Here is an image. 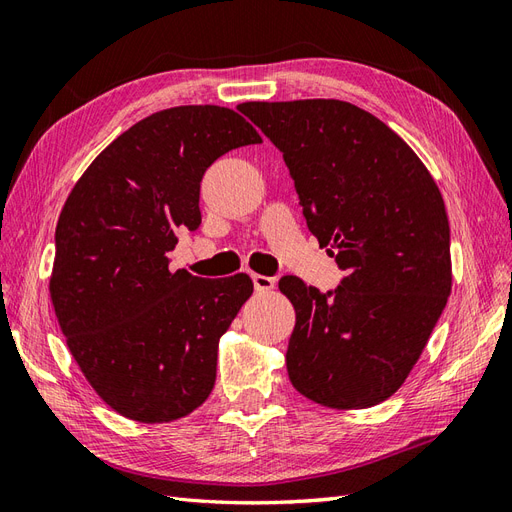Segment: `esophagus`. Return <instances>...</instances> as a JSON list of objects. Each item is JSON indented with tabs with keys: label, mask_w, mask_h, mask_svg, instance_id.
Instances as JSON below:
<instances>
[{
	"label": "esophagus",
	"mask_w": 512,
	"mask_h": 512,
	"mask_svg": "<svg viewBox=\"0 0 512 512\" xmlns=\"http://www.w3.org/2000/svg\"><path fill=\"white\" fill-rule=\"evenodd\" d=\"M252 282H254L256 292H271V290L275 288V280H273V277L260 275V273H254V275H252Z\"/></svg>",
	"instance_id": "obj_1"
}]
</instances>
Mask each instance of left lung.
<instances>
[{"instance_id": "left-lung-1", "label": "left lung", "mask_w": 512, "mask_h": 512, "mask_svg": "<svg viewBox=\"0 0 512 512\" xmlns=\"http://www.w3.org/2000/svg\"><path fill=\"white\" fill-rule=\"evenodd\" d=\"M237 108L284 153L309 230L346 271L333 294L280 280L297 314L290 382L333 410L376 406L406 382L451 294L438 185L404 138L350 102Z\"/></svg>"}]
</instances>
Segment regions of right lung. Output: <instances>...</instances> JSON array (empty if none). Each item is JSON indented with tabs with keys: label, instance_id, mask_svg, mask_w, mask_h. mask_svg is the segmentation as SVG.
Returning <instances> with one entry per match:
<instances>
[{
	"label": "right lung",
	"instance_id": "1",
	"mask_svg": "<svg viewBox=\"0 0 512 512\" xmlns=\"http://www.w3.org/2000/svg\"><path fill=\"white\" fill-rule=\"evenodd\" d=\"M256 143L232 108H166L117 136L59 213L49 280L59 329L91 389L130 421L173 423L213 391L220 337L254 282L170 271L166 254L179 228L200 224L205 170Z\"/></svg>",
	"mask_w": 512,
	"mask_h": 512
}]
</instances>
